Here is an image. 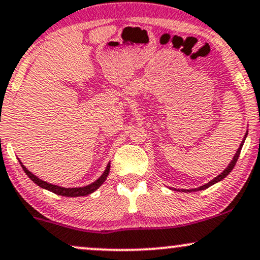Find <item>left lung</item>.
I'll return each mask as SVG.
<instances>
[{
    "label": "left lung",
    "mask_w": 260,
    "mask_h": 260,
    "mask_svg": "<svg viewBox=\"0 0 260 260\" xmlns=\"http://www.w3.org/2000/svg\"><path fill=\"white\" fill-rule=\"evenodd\" d=\"M246 137H247V134H246L245 135V139L242 140V142H241V145H240V147H239V149H238V152L235 153V155H234V158H233V160H232V162H230V164L228 165V168H226L225 170H224V171L222 172V174L220 175H218L217 176L216 178H213L212 181H210L208 182V183H206V184H204V185H201V187H199V188H195V189H182V191H194V190H204V189H206V188H208V187H211V185H213L214 183H217V182H219V181H222L223 178H225L226 176H228L230 172H232V170L234 169V166H235V164H236V161H238V159H239V156H240V152H241V148H242V146H243V142H245V140H246ZM175 190H177V189H175ZM179 190V189H178Z\"/></svg>",
    "instance_id": "obj_1"
}]
</instances>
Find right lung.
<instances>
[{
	"label": "right lung",
	"instance_id": "add662e5",
	"mask_svg": "<svg viewBox=\"0 0 260 260\" xmlns=\"http://www.w3.org/2000/svg\"><path fill=\"white\" fill-rule=\"evenodd\" d=\"M20 164H21L22 170L25 171V174L28 176V178H30L31 181H34L37 185H40L41 188L47 189V190H49V191H53V193H55L57 195H62V197H70V198L85 197V195L94 193L96 189L100 187V185L106 181V178H107L108 174H110V168H111V165L108 164L107 168H106V170H105V172L101 175V177L99 179H96L94 183L85 185V187H82V188H63V187H59V185H55V184H52V183H47V182L42 181V179L36 177V176H35L34 174H31V172L28 171V170L25 168L24 165H22V162H20Z\"/></svg>",
	"mask_w": 260,
	"mask_h": 260
}]
</instances>
